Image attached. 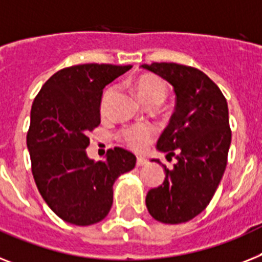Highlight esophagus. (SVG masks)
Returning <instances> with one entry per match:
<instances>
[{"label": "esophagus", "mask_w": 262, "mask_h": 262, "mask_svg": "<svg viewBox=\"0 0 262 262\" xmlns=\"http://www.w3.org/2000/svg\"><path fill=\"white\" fill-rule=\"evenodd\" d=\"M146 165H147V159H146V158H142V157L136 158V166H139V167H142V166H146Z\"/></svg>", "instance_id": "esophagus-1"}]
</instances>
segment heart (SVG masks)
Instances as JSON below:
<instances>
[{
  "mask_svg": "<svg viewBox=\"0 0 262 262\" xmlns=\"http://www.w3.org/2000/svg\"><path fill=\"white\" fill-rule=\"evenodd\" d=\"M136 94L139 99L147 105H159L165 101L167 96V85L161 77L154 75H144L139 77L135 83ZM115 94V87L111 85L105 90L104 95L101 97V111L107 110V105L111 97ZM120 138L128 147L136 151L146 148L155 138V131L150 126H134L124 128L120 133Z\"/></svg>",
  "mask_w": 262,
  "mask_h": 262,
  "instance_id": "obj_1",
  "label": "heart"
}]
</instances>
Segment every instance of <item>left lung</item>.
I'll return each mask as SVG.
<instances>
[{"instance_id": "left-lung-1", "label": "left lung", "mask_w": 262, "mask_h": 262, "mask_svg": "<svg viewBox=\"0 0 262 262\" xmlns=\"http://www.w3.org/2000/svg\"><path fill=\"white\" fill-rule=\"evenodd\" d=\"M171 84L177 105L158 150L177 158L172 170L146 196L148 213L163 224L193 220L210 204L228 165L232 142L228 103L202 71L175 62L142 66ZM159 162V161H157Z\"/></svg>"}]
</instances>
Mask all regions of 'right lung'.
<instances>
[{
    "mask_svg": "<svg viewBox=\"0 0 262 262\" xmlns=\"http://www.w3.org/2000/svg\"><path fill=\"white\" fill-rule=\"evenodd\" d=\"M133 66L80 64L52 75L34 97L27 146L41 196L66 222H100L112 206V186L135 167L136 157L122 147L107 159L91 161L87 134L100 124L103 88Z\"/></svg>",
    "mask_w": 262,
    "mask_h": 262,
    "instance_id": "1",
    "label": "right lung"
}]
</instances>
